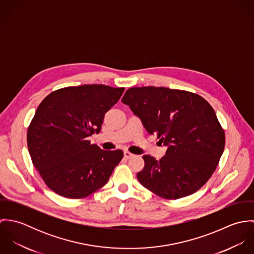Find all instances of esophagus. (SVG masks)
<instances>
[{
	"label": "esophagus",
	"instance_id": "obj_1",
	"mask_svg": "<svg viewBox=\"0 0 254 254\" xmlns=\"http://www.w3.org/2000/svg\"><path fill=\"white\" fill-rule=\"evenodd\" d=\"M134 156V154L133 153H131L130 151H128V150H124V157L126 158V159H129V158H132Z\"/></svg>",
	"mask_w": 254,
	"mask_h": 254
}]
</instances>
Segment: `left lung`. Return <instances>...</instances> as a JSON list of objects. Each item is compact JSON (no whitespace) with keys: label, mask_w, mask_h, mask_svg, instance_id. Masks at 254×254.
Instances as JSON below:
<instances>
[{"label":"left lung","mask_w":254,"mask_h":254,"mask_svg":"<svg viewBox=\"0 0 254 254\" xmlns=\"http://www.w3.org/2000/svg\"><path fill=\"white\" fill-rule=\"evenodd\" d=\"M122 103L138 116L149 135L167 146L159 160L144 155L140 183L160 197L177 199L199 190L215 171L225 133L212 107L200 96L165 87H135Z\"/></svg>","instance_id":"obj_1"}]
</instances>
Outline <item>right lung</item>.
<instances>
[{
	"mask_svg": "<svg viewBox=\"0 0 254 254\" xmlns=\"http://www.w3.org/2000/svg\"><path fill=\"white\" fill-rule=\"evenodd\" d=\"M124 88L66 87L48 95L27 130L32 162L46 185L68 198H82L104 187L123 151L104 150L88 137L100 133L105 114Z\"/></svg>",
	"mask_w": 254,
	"mask_h": 254,
	"instance_id": "add662e5",
	"label": "right lung"
}]
</instances>
